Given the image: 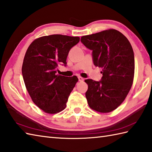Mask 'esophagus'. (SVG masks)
<instances>
[{"instance_id": "1", "label": "esophagus", "mask_w": 152, "mask_h": 152, "mask_svg": "<svg viewBox=\"0 0 152 152\" xmlns=\"http://www.w3.org/2000/svg\"><path fill=\"white\" fill-rule=\"evenodd\" d=\"M83 80H84V78H82V77H80V76L78 77V81L79 82H82V81H83Z\"/></svg>"}]
</instances>
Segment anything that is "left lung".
I'll return each instance as SVG.
<instances>
[{"instance_id":"obj_1","label":"left lung","mask_w":152,"mask_h":152,"mask_svg":"<svg viewBox=\"0 0 152 152\" xmlns=\"http://www.w3.org/2000/svg\"><path fill=\"white\" fill-rule=\"evenodd\" d=\"M81 42L92 50L94 65L101 67L100 81L86 80V96L89 107L107 113L124 101L133 84L134 52L129 41L117 30L110 29L81 37Z\"/></svg>"}]
</instances>
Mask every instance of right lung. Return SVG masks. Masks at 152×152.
<instances>
[{"mask_svg": "<svg viewBox=\"0 0 152 152\" xmlns=\"http://www.w3.org/2000/svg\"><path fill=\"white\" fill-rule=\"evenodd\" d=\"M78 37L52 34L37 38L25 53L22 75L28 94L38 108L56 114L66 108L71 91L78 82L76 76L57 74L59 64L66 66L69 51L79 42Z\"/></svg>", "mask_w": 152, "mask_h": 152, "instance_id": "add662e5", "label": "right lung"}]
</instances>
